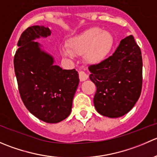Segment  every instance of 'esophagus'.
Listing matches in <instances>:
<instances>
[{
    "label": "esophagus",
    "mask_w": 157,
    "mask_h": 157,
    "mask_svg": "<svg viewBox=\"0 0 157 157\" xmlns=\"http://www.w3.org/2000/svg\"><path fill=\"white\" fill-rule=\"evenodd\" d=\"M88 77L89 76L86 74V73L83 72V71H80V72H79V78H80V81H85V80H87Z\"/></svg>",
    "instance_id": "1"
}]
</instances>
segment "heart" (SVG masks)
<instances>
[{
    "label": "heart",
    "instance_id": "obj_1",
    "mask_svg": "<svg viewBox=\"0 0 157 157\" xmlns=\"http://www.w3.org/2000/svg\"><path fill=\"white\" fill-rule=\"evenodd\" d=\"M115 45V39L110 32L95 27L71 38L67 42V49H62L64 56L83 55L86 64H99L110 55Z\"/></svg>",
    "mask_w": 157,
    "mask_h": 157
}]
</instances>
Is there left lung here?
<instances>
[{
	"label": "left lung",
	"instance_id": "left-lung-1",
	"mask_svg": "<svg viewBox=\"0 0 157 157\" xmlns=\"http://www.w3.org/2000/svg\"><path fill=\"white\" fill-rule=\"evenodd\" d=\"M141 52L133 36L120 42L112 56L91 65L90 79L96 86L93 103L103 116L119 118L134 106L142 89Z\"/></svg>",
	"mask_w": 157,
	"mask_h": 157
}]
</instances>
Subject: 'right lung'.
I'll use <instances>...</instances> for the list:
<instances>
[{
  "mask_svg": "<svg viewBox=\"0 0 157 157\" xmlns=\"http://www.w3.org/2000/svg\"><path fill=\"white\" fill-rule=\"evenodd\" d=\"M51 33L48 26L27 28L18 41L13 64L25 106L39 119L53 124L71 114L80 79L75 69L63 70L55 65L54 57L36 42Z\"/></svg>",
  "mask_w": 157,
  "mask_h": 157,
  "instance_id": "right-lung-1",
  "label": "right lung"
}]
</instances>
